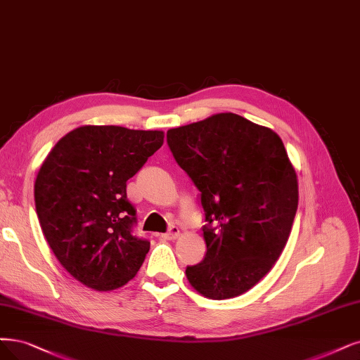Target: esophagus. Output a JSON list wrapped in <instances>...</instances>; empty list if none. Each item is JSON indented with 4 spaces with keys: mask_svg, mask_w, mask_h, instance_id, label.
Instances as JSON below:
<instances>
[{
    "mask_svg": "<svg viewBox=\"0 0 360 360\" xmlns=\"http://www.w3.org/2000/svg\"><path fill=\"white\" fill-rule=\"evenodd\" d=\"M179 236H181L179 227H176V225H172V227L169 229V231L165 233L162 237L166 238V240H175V238H178Z\"/></svg>",
    "mask_w": 360,
    "mask_h": 360,
    "instance_id": "esophagus-1",
    "label": "esophagus"
}]
</instances>
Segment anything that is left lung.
<instances>
[{
    "label": "left lung",
    "instance_id": "8db88e82",
    "mask_svg": "<svg viewBox=\"0 0 360 360\" xmlns=\"http://www.w3.org/2000/svg\"><path fill=\"white\" fill-rule=\"evenodd\" d=\"M167 145L200 191L206 255L188 265L206 298L245 294L281 257L298 207V181L282 139L233 114L167 130Z\"/></svg>",
    "mask_w": 360,
    "mask_h": 360
}]
</instances>
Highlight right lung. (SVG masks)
<instances>
[{
    "label": "right lung",
    "mask_w": 360,
    "mask_h": 360,
    "mask_svg": "<svg viewBox=\"0 0 360 360\" xmlns=\"http://www.w3.org/2000/svg\"><path fill=\"white\" fill-rule=\"evenodd\" d=\"M163 139L162 130L82 126L66 133L39 167L34 185L39 225L78 282L112 290L141 269L150 242L133 234L136 210L126 182Z\"/></svg>",
    "instance_id": "right-lung-1"
}]
</instances>
